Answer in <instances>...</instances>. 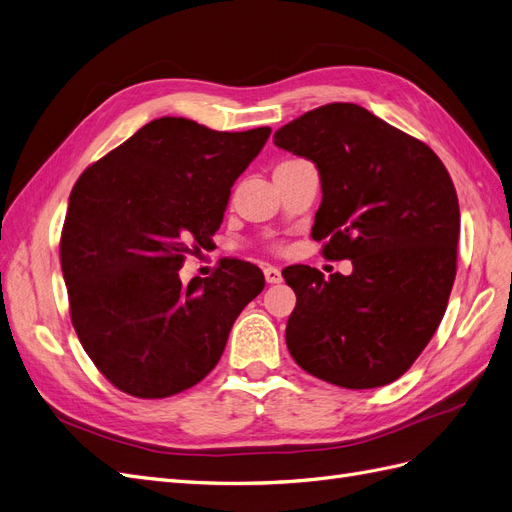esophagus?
Wrapping results in <instances>:
<instances>
[{"label": "esophagus", "instance_id": "obj_1", "mask_svg": "<svg viewBox=\"0 0 512 512\" xmlns=\"http://www.w3.org/2000/svg\"><path fill=\"white\" fill-rule=\"evenodd\" d=\"M265 280H267V284H280L282 271L277 267H265Z\"/></svg>", "mask_w": 512, "mask_h": 512}]
</instances>
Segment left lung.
<instances>
[{
    "mask_svg": "<svg viewBox=\"0 0 512 512\" xmlns=\"http://www.w3.org/2000/svg\"><path fill=\"white\" fill-rule=\"evenodd\" d=\"M273 143L318 166L322 203L312 237L352 273L288 267L297 305L292 359L324 382L376 389L404 376L436 333L457 273L459 200L423 141L350 102L314 108Z\"/></svg>",
    "mask_w": 512,
    "mask_h": 512,
    "instance_id": "left-lung-1",
    "label": "left lung"
}]
</instances>
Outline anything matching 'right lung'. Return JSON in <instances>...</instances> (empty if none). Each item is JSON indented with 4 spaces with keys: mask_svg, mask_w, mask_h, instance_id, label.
Instances as JSON below:
<instances>
[{
    "mask_svg": "<svg viewBox=\"0 0 512 512\" xmlns=\"http://www.w3.org/2000/svg\"><path fill=\"white\" fill-rule=\"evenodd\" d=\"M269 134L160 117L74 183L59 239L70 320L119 391L162 399L198 384L218 365L241 309L265 288L262 271L237 258L188 286L179 269L211 243L232 183Z\"/></svg>",
    "mask_w": 512,
    "mask_h": 512,
    "instance_id": "obj_1",
    "label": "right lung"
}]
</instances>
